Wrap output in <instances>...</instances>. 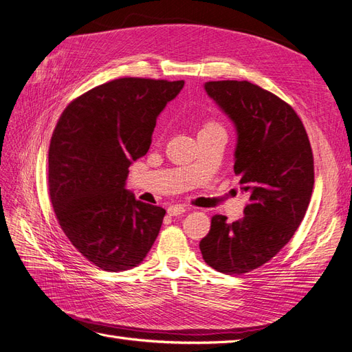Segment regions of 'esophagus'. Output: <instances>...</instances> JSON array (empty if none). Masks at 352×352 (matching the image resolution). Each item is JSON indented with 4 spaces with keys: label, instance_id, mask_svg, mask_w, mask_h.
Segmentation results:
<instances>
[{
    "label": "esophagus",
    "instance_id": "obj_1",
    "mask_svg": "<svg viewBox=\"0 0 352 352\" xmlns=\"http://www.w3.org/2000/svg\"><path fill=\"white\" fill-rule=\"evenodd\" d=\"M185 211H186V208L184 206H170L167 208V212L170 216H180V214H184Z\"/></svg>",
    "mask_w": 352,
    "mask_h": 352
}]
</instances>
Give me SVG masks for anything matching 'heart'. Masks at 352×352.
<instances>
[{
    "instance_id": "b5f03b06",
    "label": "heart",
    "mask_w": 352,
    "mask_h": 352,
    "mask_svg": "<svg viewBox=\"0 0 352 352\" xmlns=\"http://www.w3.org/2000/svg\"><path fill=\"white\" fill-rule=\"evenodd\" d=\"M214 126H217L216 123H207L206 126H204V129H208V127H214Z\"/></svg>"
}]
</instances>
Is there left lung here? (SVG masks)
I'll return each mask as SVG.
<instances>
[{
    "instance_id": "obj_1",
    "label": "left lung",
    "mask_w": 352,
    "mask_h": 352,
    "mask_svg": "<svg viewBox=\"0 0 352 352\" xmlns=\"http://www.w3.org/2000/svg\"><path fill=\"white\" fill-rule=\"evenodd\" d=\"M204 89L235 124L233 170L250 202L233 223L212 216L199 250L214 270L243 274L272 260L301 225L314 186L313 151L301 119L274 94L248 80L206 82Z\"/></svg>"
}]
</instances>
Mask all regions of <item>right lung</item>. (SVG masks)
<instances>
[{
	"label": "right lung",
	"instance_id": "add662e5",
	"mask_svg": "<svg viewBox=\"0 0 352 352\" xmlns=\"http://www.w3.org/2000/svg\"><path fill=\"white\" fill-rule=\"evenodd\" d=\"M184 80L122 78L85 92L63 111L48 151L50 198L63 232L105 272L146 257L166 210L126 189L129 167L150 150L158 114Z\"/></svg>",
	"mask_w": 352,
	"mask_h": 352
}]
</instances>
